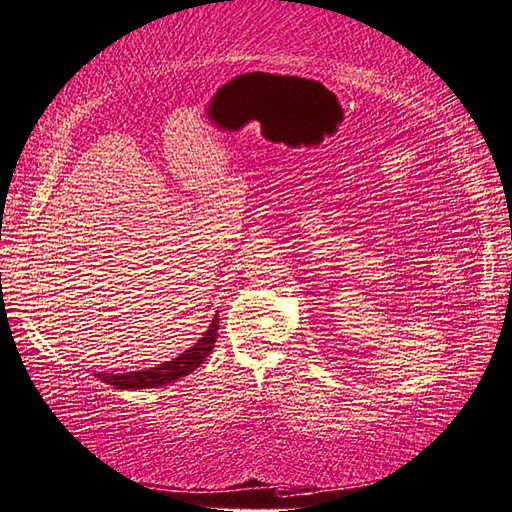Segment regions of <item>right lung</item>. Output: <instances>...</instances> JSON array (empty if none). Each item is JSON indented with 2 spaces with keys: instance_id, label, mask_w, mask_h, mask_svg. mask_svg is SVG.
Returning a JSON list of instances; mask_svg holds the SVG:
<instances>
[{
  "instance_id": "add662e5",
  "label": "right lung",
  "mask_w": 512,
  "mask_h": 512,
  "mask_svg": "<svg viewBox=\"0 0 512 512\" xmlns=\"http://www.w3.org/2000/svg\"><path fill=\"white\" fill-rule=\"evenodd\" d=\"M217 330H219V315L213 317V322H210L206 333L197 339V344L184 350V353L177 355L175 359H170V362H164L146 370H133V373H95V377L102 379L104 384L124 388V390H142V388H157V386L173 384L175 379L193 373V370L210 355V350H213L217 342Z\"/></svg>"
}]
</instances>
